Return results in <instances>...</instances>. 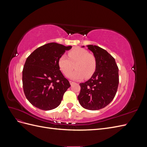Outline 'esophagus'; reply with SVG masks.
Listing matches in <instances>:
<instances>
[{
    "label": "esophagus",
    "instance_id": "esophagus-1",
    "mask_svg": "<svg viewBox=\"0 0 147 147\" xmlns=\"http://www.w3.org/2000/svg\"><path fill=\"white\" fill-rule=\"evenodd\" d=\"M69 82H70V84H71V85H72L73 84H74V83H75V82H72V81H70Z\"/></svg>",
    "mask_w": 147,
    "mask_h": 147
}]
</instances>
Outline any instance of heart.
Wrapping results in <instances>:
<instances>
[{
    "instance_id": "b5f03b06",
    "label": "heart",
    "mask_w": 147,
    "mask_h": 147,
    "mask_svg": "<svg viewBox=\"0 0 147 147\" xmlns=\"http://www.w3.org/2000/svg\"><path fill=\"white\" fill-rule=\"evenodd\" d=\"M68 56L63 55L58 59L59 67L65 76L72 72L74 65L76 70L70 75L72 79H88L95 73L97 68L96 57L89 54L85 49L75 48L68 52Z\"/></svg>"
}]
</instances>
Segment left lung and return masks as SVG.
Listing matches in <instances>:
<instances>
[{
	"label": "left lung",
	"mask_w": 147,
	"mask_h": 147,
	"mask_svg": "<svg viewBox=\"0 0 147 147\" xmlns=\"http://www.w3.org/2000/svg\"><path fill=\"white\" fill-rule=\"evenodd\" d=\"M87 47L96 57L97 68L90 80L80 83L81 90L78 99L83 108L97 110L109 105L116 95L118 67L113 56L103 48L92 45Z\"/></svg>",
	"instance_id": "obj_1"
}]
</instances>
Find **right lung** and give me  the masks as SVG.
<instances>
[{
	"label": "right lung",
	"mask_w": 147,
	"mask_h": 147,
	"mask_svg": "<svg viewBox=\"0 0 147 147\" xmlns=\"http://www.w3.org/2000/svg\"><path fill=\"white\" fill-rule=\"evenodd\" d=\"M71 48L49 43L28 57L23 70V87L26 98L35 107L50 110L61 104L70 84L59 70L58 59Z\"/></svg>",
	"instance_id": "1"
}]
</instances>
